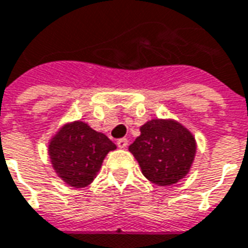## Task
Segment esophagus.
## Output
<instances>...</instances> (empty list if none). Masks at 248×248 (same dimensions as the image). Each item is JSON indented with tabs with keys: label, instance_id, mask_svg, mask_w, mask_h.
I'll return each instance as SVG.
<instances>
[{
	"label": "esophagus",
	"instance_id": "1",
	"mask_svg": "<svg viewBox=\"0 0 248 248\" xmlns=\"http://www.w3.org/2000/svg\"><path fill=\"white\" fill-rule=\"evenodd\" d=\"M127 138H119L118 141H117V145H118V148L121 149H124L127 146Z\"/></svg>",
	"mask_w": 248,
	"mask_h": 248
}]
</instances>
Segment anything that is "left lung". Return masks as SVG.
<instances>
[{"label": "left lung", "instance_id": "left-lung-1", "mask_svg": "<svg viewBox=\"0 0 248 248\" xmlns=\"http://www.w3.org/2000/svg\"><path fill=\"white\" fill-rule=\"evenodd\" d=\"M143 176L158 185L176 184L189 170L196 142L184 126L174 121L152 119L129 146Z\"/></svg>", "mask_w": 248, "mask_h": 248}]
</instances>
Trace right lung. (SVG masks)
Returning a JSON list of instances; mask_svg holds the SVG:
<instances>
[{
  "label": "right lung",
  "mask_w": 248,
  "mask_h": 248,
  "mask_svg": "<svg viewBox=\"0 0 248 248\" xmlns=\"http://www.w3.org/2000/svg\"><path fill=\"white\" fill-rule=\"evenodd\" d=\"M117 148L105 134L83 122L64 126L49 145L52 165L71 186H86L99 170L110 150Z\"/></svg>",
  "instance_id": "add662e5"
}]
</instances>
